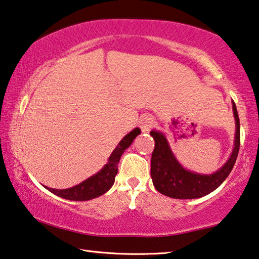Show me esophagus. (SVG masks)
Instances as JSON below:
<instances>
[{
  "instance_id": "esophagus-1",
  "label": "esophagus",
  "mask_w": 259,
  "mask_h": 259,
  "mask_svg": "<svg viewBox=\"0 0 259 259\" xmlns=\"http://www.w3.org/2000/svg\"><path fill=\"white\" fill-rule=\"evenodd\" d=\"M140 126L143 133H149L150 129L153 126V119L150 116H143L140 119Z\"/></svg>"
}]
</instances>
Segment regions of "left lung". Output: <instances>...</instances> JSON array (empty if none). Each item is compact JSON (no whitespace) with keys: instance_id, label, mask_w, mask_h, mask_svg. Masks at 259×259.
Masks as SVG:
<instances>
[{"instance_id":"left-lung-1","label":"left lung","mask_w":259,"mask_h":259,"mask_svg":"<svg viewBox=\"0 0 259 259\" xmlns=\"http://www.w3.org/2000/svg\"><path fill=\"white\" fill-rule=\"evenodd\" d=\"M235 118L234 148L225 164L215 172L206 175L185 168L173 153L166 136L160 130L152 129L154 140L151 157V178L153 186L161 194L173 199H198L215 191L228 178L240 151V118L236 105L231 101Z\"/></svg>"}]
</instances>
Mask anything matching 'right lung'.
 I'll list each match as a JSON object with an SVG mask.
<instances>
[{
	"label": "right lung",
	"instance_id": "obj_1",
	"mask_svg": "<svg viewBox=\"0 0 259 259\" xmlns=\"http://www.w3.org/2000/svg\"><path fill=\"white\" fill-rule=\"evenodd\" d=\"M141 134L140 128H135L129 134H126L117 144L116 148L108 158L107 164L98 173L93 175L90 178L83 180L75 186L65 188V190H58V188H50L44 186L53 194L60 198L72 200V201H87L98 198V196L105 194L113 186L115 183V177L118 172V163L121 159L123 152L133 144L135 138Z\"/></svg>",
	"mask_w": 259,
	"mask_h": 259
}]
</instances>
